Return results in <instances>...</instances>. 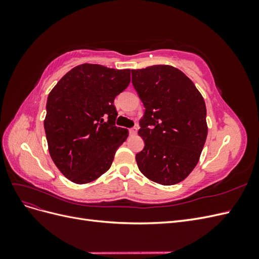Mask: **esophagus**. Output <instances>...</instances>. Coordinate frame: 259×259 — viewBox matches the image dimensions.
I'll return each instance as SVG.
<instances>
[{
	"label": "esophagus",
	"instance_id": "esophagus-1",
	"mask_svg": "<svg viewBox=\"0 0 259 259\" xmlns=\"http://www.w3.org/2000/svg\"><path fill=\"white\" fill-rule=\"evenodd\" d=\"M137 131H138V128H137V127H133V128H131V130H130V133H131V135H133V136H135V135L137 134Z\"/></svg>",
	"mask_w": 259,
	"mask_h": 259
}]
</instances>
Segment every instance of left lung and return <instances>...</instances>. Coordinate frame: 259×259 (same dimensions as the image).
<instances>
[{
    "mask_svg": "<svg viewBox=\"0 0 259 259\" xmlns=\"http://www.w3.org/2000/svg\"><path fill=\"white\" fill-rule=\"evenodd\" d=\"M132 83L146 108L138 131L145 142L136 154L139 170L160 185L183 182L198 164L206 140L204 99L173 66L132 70Z\"/></svg>",
    "mask_w": 259,
    "mask_h": 259,
    "instance_id": "left-lung-1",
    "label": "left lung"
}]
</instances>
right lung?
I'll return each mask as SVG.
<instances>
[{
	"instance_id": "right-lung-1",
	"label": "right lung",
	"mask_w": 259,
	"mask_h": 259,
	"mask_svg": "<svg viewBox=\"0 0 259 259\" xmlns=\"http://www.w3.org/2000/svg\"><path fill=\"white\" fill-rule=\"evenodd\" d=\"M131 70L83 64L54 86L46 103L49 151L61 174L77 185L110 168L128 131L115 126L114 98L127 88Z\"/></svg>"
}]
</instances>
